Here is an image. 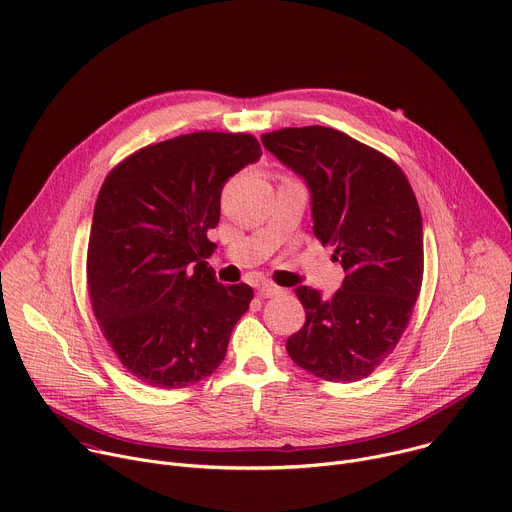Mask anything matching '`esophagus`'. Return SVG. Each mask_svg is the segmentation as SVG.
I'll return each mask as SVG.
<instances>
[{"label": "esophagus", "instance_id": "34e87169", "mask_svg": "<svg viewBox=\"0 0 512 512\" xmlns=\"http://www.w3.org/2000/svg\"><path fill=\"white\" fill-rule=\"evenodd\" d=\"M281 287H277V285H273V283H259L257 285V296L259 298H273V296H277V294H281Z\"/></svg>", "mask_w": 512, "mask_h": 512}]
</instances>
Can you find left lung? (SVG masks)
I'll return each mask as SVG.
<instances>
[{
    "label": "left lung",
    "mask_w": 512,
    "mask_h": 512,
    "mask_svg": "<svg viewBox=\"0 0 512 512\" xmlns=\"http://www.w3.org/2000/svg\"><path fill=\"white\" fill-rule=\"evenodd\" d=\"M261 143L308 186L314 235L346 271L330 300L308 285L296 289L306 322L285 350L320 379L360 381L391 354L419 296L417 198L395 162L332 127H287Z\"/></svg>",
    "instance_id": "left-lung-1"
}]
</instances>
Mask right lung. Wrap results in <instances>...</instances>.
Here are the masks:
<instances>
[{"label":"right lung","instance_id":"right-lung-1","mask_svg":"<svg viewBox=\"0 0 512 512\" xmlns=\"http://www.w3.org/2000/svg\"><path fill=\"white\" fill-rule=\"evenodd\" d=\"M259 158L253 135L198 131L148 145L103 182L89 294L105 338L139 381L182 389L225 360L253 289L216 281L206 233L221 218L227 180Z\"/></svg>","mask_w":512,"mask_h":512}]
</instances>
